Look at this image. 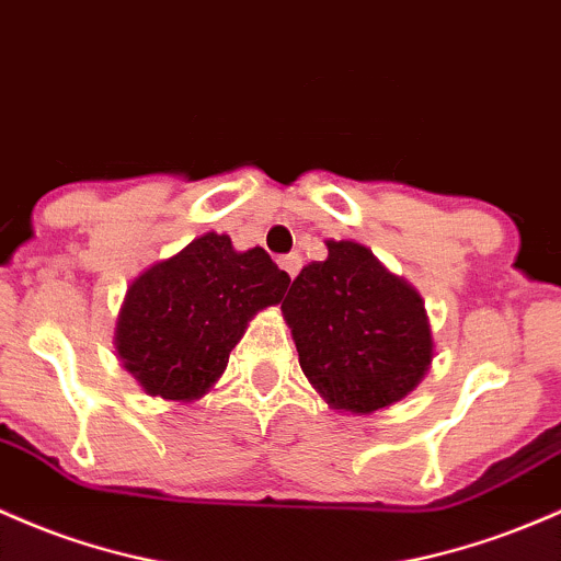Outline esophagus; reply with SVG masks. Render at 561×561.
<instances>
[{"label":"esophagus","instance_id":"esophagus-1","mask_svg":"<svg viewBox=\"0 0 561 561\" xmlns=\"http://www.w3.org/2000/svg\"><path fill=\"white\" fill-rule=\"evenodd\" d=\"M279 266L287 271V274H290V279H295V276H298V271H300V266H304V257L298 255V252H290V255H285V257H279Z\"/></svg>","mask_w":561,"mask_h":561}]
</instances>
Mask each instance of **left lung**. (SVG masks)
I'll return each mask as SVG.
<instances>
[{"label": "left lung", "instance_id": "obj_1", "mask_svg": "<svg viewBox=\"0 0 561 561\" xmlns=\"http://www.w3.org/2000/svg\"><path fill=\"white\" fill-rule=\"evenodd\" d=\"M282 311L300 370L335 410L389 408L434 356L421 295L356 242H328V261L295 276Z\"/></svg>", "mask_w": 561, "mask_h": 561}]
</instances>
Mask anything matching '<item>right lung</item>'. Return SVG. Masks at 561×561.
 <instances>
[{
	"label": "right lung",
	"mask_w": 561,
	"mask_h": 561,
	"mask_svg": "<svg viewBox=\"0 0 561 561\" xmlns=\"http://www.w3.org/2000/svg\"><path fill=\"white\" fill-rule=\"evenodd\" d=\"M287 285L263 248L237 252L226 233H205L130 285L116 322L122 365L151 397L191 402L224 375L250 319L279 304Z\"/></svg>",
	"instance_id": "obj_1"
}]
</instances>
